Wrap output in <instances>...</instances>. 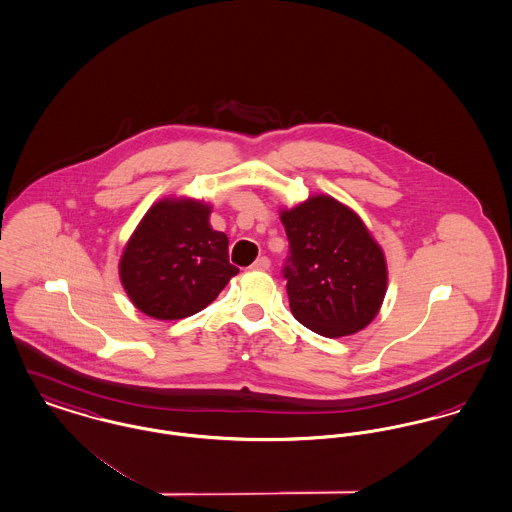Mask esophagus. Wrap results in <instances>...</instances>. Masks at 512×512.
Instances as JSON below:
<instances>
[{
    "instance_id": "esophagus-1",
    "label": "esophagus",
    "mask_w": 512,
    "mask_h": 512,
    "mask_svg": "<svg viewBox=\"0 0 512 512\" xmlns=\"http://www.w3.org/2000/svg\"><path fill=\"white\" fill-rule=\"evenodd\" d=\"M269 267H271L269 257H259V259L251 265V269H255V271H269Z\"/></svg>"
}]
</instances>
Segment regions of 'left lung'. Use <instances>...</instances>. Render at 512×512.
<instances>
[{
	"label": "left lung",
	"instance_id": "1",
	"mask_svg": "<svg viewBox=\"0 0 512 512\" xmlns=\"http://www.w3.org/2000/svg\"><path fill=\"white\" fill-rule=\"evenodd\" d=\"M288 237L282 267L292 315L323 337L364 329L382 306L386 259L362 220L335 198H308L280 214Z\"/></svg>",
	"mask_w": 512,
	"mask_h": 512
}]
</instances>
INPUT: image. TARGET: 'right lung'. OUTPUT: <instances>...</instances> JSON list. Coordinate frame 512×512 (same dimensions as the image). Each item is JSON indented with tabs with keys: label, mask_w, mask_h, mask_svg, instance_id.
I'll list each match as a JSON object with an SVG mask.
<instances>
[{
	"label": "right lung",
	"mask_w": 512,
	"mask_h": 512,
	"mask_svg": "<svg viewBox=\"0 0 512 512\" xmlns=\"http://www.w3.org/2000/svg\"><path fill=\"white\" fill-rule=\"evenodd\" d=\"M210 206L161 200L142 218L122 259L120 280L134 306L156 319H183L216 300L239 269L228 236L208 224Z\"/></svg>",
	"instance_id": "obj_1"
}]
</instances>
